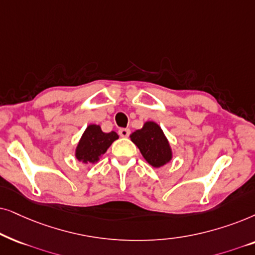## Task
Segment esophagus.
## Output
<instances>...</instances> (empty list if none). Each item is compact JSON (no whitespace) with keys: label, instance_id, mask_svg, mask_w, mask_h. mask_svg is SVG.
Masks as SVG:
<instances>
[{"label":"esophagus","instance_id":"1","mask_svg":"<svg viewBox=\"0 0 255 255\" xmlns=\"http://www.w3.org/2000/svg\"><path fill=\"white\" fill-rule=\"evenodd\" d=\"M130 134V130L128 129V128H121L120 130H119V135H120L121 137H128Z\"/></svg>","mask_w":255,"mask_h":255}]
</instances>
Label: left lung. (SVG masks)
Returning <instances> with one entry per match:
<instances>
[{"mask_svg":"<svg viewBox=\"0 0 255 255\" xmlns=\"http://www.w3.org/2000/svg\"><path fill=\"white\" fill-rule=\"evenodd\" d=\"M130 140L140 149L151 167L161 168L172 159V149L162 128L155 121H145L141 129L130 134Z\"/></svg>","mask_w":255,"mask_h":255,"instance_id":"1","label":"left lung"}]
</instances>
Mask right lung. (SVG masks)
<instances>
[{
  "instance_id": "obj_1",
  "label": "right lung",
  "mask_w": 255,
  "mask_h": 255,
  "mask_svg": "<svg viewBox=\"0 0 255 255\" xmlns=\"http://www.w3.org/2000/svg\"><path fill=\"white\" fill-rule=\"evenodd\" d=\"M118 138L119 135L113 130L105 133L101 130L99 125H88L78 142L74 156L78 161L85 164H94L103 157L111 144Z\"/></svg>"
}]
</instances>
